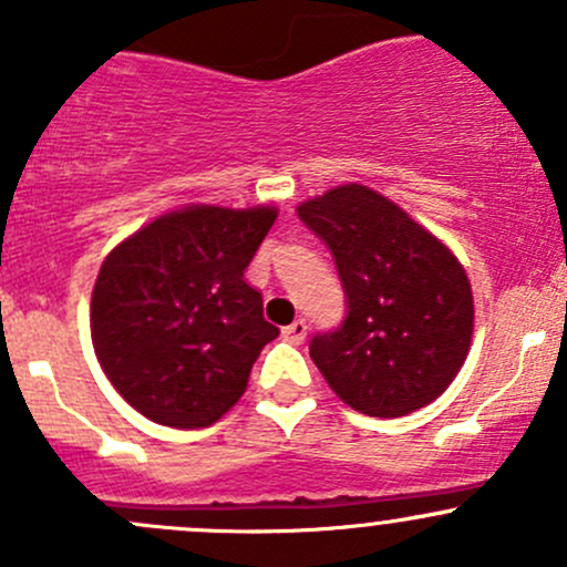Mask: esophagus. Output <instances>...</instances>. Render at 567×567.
Returning a JSON list of instances; mask_svg holds the SVG:
<instances>
[{
    "mask_svg": "<svg viewBox=\"0 0 567 567\" xmlns=\"http://www.w3.org/2000/svg\"><path fill=\"white\" fill-rule=\"evenodd\" d=\"M282 337L288 342H293V346H301V342L307 340V323H305V320H293L290 326H285Z\"/></svg>",
    "mask_w": 567,
    "mask_h": 567,
    "instance_id": "obj_1",
    "label": "esophagus"
}]
</instances>
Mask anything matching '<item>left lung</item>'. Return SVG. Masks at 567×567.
Returning <instances> with one entry per match:
<instances>
[{
	"mask_svg": "<svg viewBox=\"0 0 567 567\" xmlns=\"http://www.w3.org/2000/svg\"><path fill=\"white\" fill-rule=\"evenodd\" d=\"M296 210L331 249L348 296L340 329L310 342L326 384L381 420L433 403L472 346L474 299L458 257L362 183L329 188Z\"/></svg>",
	"mask_w": 567,
	"mask_h": 567,
	"instance_id": "left-lung-1",
	"label": "left lung"
}]
</instances>
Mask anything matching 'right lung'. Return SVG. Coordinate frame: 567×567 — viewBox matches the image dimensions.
I'll return each mask as SVG.
<instances>
[{
  "label": "right lung",
  "mask_w": 567,
  "mask_h": 567,
  "mask_svg": "<svg viewBox=\"0 0 567 567\" xmlns=\"http://www.w3.org/2000/svg\"><path fill=\"white\" fill-rule=\"evenodd\" d=\"M277 214V205L192 203L109 251L90 334L106 379L142 416L208 427L247 392L251 364L279 329L244 271Z\"/></svg>",
  "instance_id": "obj_1"
}]
</instances>
